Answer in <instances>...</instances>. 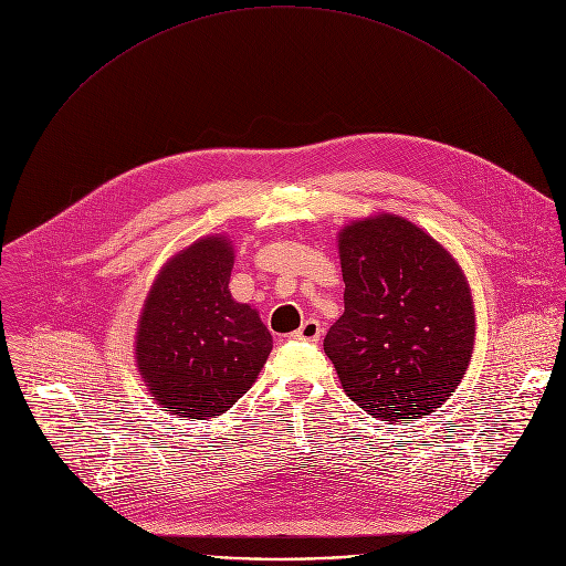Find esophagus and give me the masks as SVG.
Instances as JSON below:
<instances>
[{"label":"esophagus","instance_id":"34e87169","mask_svg":"<svg viewBox=\"0 0 566 566\" xmlns=\"http://www.w3.org/2000/svg\"><path fill=\"white\" fill-rule=\"evenodd\" d=\"M319 336H322L319 322H317V319H311V317L304 322V325H302L295 334H291L293 340H302V343H317Z\"/></svg>","mask_w":566,"mask_h":566}]
</instances>
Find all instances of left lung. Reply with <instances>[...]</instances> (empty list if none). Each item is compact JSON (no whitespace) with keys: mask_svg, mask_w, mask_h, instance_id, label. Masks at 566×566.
Segmentation results:
<instances>
[{"mask_svg":"<svg viewBox=\"0 0 566 566\" xmlns=\"http://www.w3.org/2000/svg\"><path fill=\"white\" fill-rule=\"evenodd\" d=\"M345 313L325 354L347 396L374 419H421L452 396L474 343L468 282L412 221L378 214L343 228Z\"/></svg>","mask_w":566,"mask_h":566,"instance_id":"obj_1","label":"left lung"}]
</instances>
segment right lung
I'll use <instances>...</instances> for the list:
<instances>
[{"label":"right lung","mask_w":566,"mask_h":566,"mask_svg":"<svg viewBox=\"0 0 566 566\" xmlns=\"http://www.w3.org/2000/svg\"><path fill=\"white\" fill-rule=\"evenodd\" d=\"M234 253L206 237L160 271L140 315L136 360L158 406L188 419L219 417L264 367L273 338L249 304L228 291Z\"/></svg>","instance_id":"add662e5"}]
</instances>
